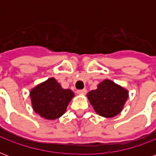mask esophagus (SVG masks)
I'll use <instances>...</instances> for the list:
<instances>
[{"label": "esophagus", "mask_w": 156, "mask_h": 156, "mask_svg": "<svg viewBox=\"0 0 156 156\" xmlns=\"http://www.w3.org/2000/svg\"><path fill=\"white\" fill-rule=\"evenodd\" d=\"M77 93H78V94H86V93H87V90L86 89H81V90H78L77 91Z\"/></svg>", "instance_id": "esophagus-1"}]
</instances>
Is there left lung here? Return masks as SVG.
<instances>
[{"mask_svg":"<svg viewBox=\"0 0 156 156\" xmlns=\"http://www.w3.org/2000/svg\"><path fill=\"white\" fill-rule=\"evenodd\" d=\"M94 111L105 118H113L120 113L129 97V91L109 79H105L87 94Z\"/></svg>","mask_w":156,"mask_h":156,"instance_id":"8db88e82","label":"left lung"}]
</instances>
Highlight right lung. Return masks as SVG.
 I'll use <instances>...</instances> for the list:
<instances>
[{"label": "right lung", "instance_id": "right-lung-1", "mask_svg": "<svg viewBox=\"0 0 156 156\" xmlns=\"http://www.w3.org/2000/svg\"><path fill=\"white\" fill-rule=\"evenodd\" d=\"M73 97L74 93L62 88L54 78H48L30 91L33 110L48 120H54L64 115Z\"/></svg>", "mask_w": 156, "mask_h": 156}]
</instances>
